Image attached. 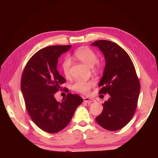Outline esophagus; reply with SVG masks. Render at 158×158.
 <instances>
[{
    "label": "esophagus",
    "instance_id": "esophagus-1",
    "mask_svg": "<svg viewBox=\"0 0 158 158\" xmlns=\"http://www.w3.org/2000/svg\"><path fill=\"white\" fill-rule=\"evenodd\" d=\"M84 102H95V100L92 98H84Z\"/></svg>",
    "mask_w": 158,
    "mask_h": 158
}]
</instances>
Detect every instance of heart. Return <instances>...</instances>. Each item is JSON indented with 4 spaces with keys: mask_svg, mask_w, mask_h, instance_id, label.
<instances>
[{
    "mask_svg": "<svg viewBox=\"0 0 158 158\" xmlns=\"http://www.w3.org/2000/svg\"><path fill=\"white\" fill-rule=\"evenodd\" d=\"M74 56L78 60H81L86 65L92 67L95 64V69L99 70L102 67V63L98 61V56L95 52L87 47L79 48L74 52ZM71 66V60L69 57H66L62 64V69L64 74L68 76L70 74V69ZM95 83L93 80H78L73 85V89L76 92L82 94H88Z\"/></svg>",
    "mask_w": 158,
    "mask_h": 158,
    "instance_id": "obj_1",
    "label": "heart"
}]
</instances>
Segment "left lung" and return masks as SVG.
Segmentation results:
<instances>
[{"label":"left lung","instance_id":"8db88e82","mask_svg":"<svg viewBox=\"0 0 158 158\" xmlns=\"http://www.w3.org/2000/svg\"><path fill=\"white\" fill-rule=\"evenodd\" d=\"M92 45L98 47L106 58L99 94L110 95L102 104V113L95 119L106 130L117 131L125 127L135 114L140 81L131 57L122 47L107 40L95 41Z\"/></svg>","mask_w":158,"mask_h":158}]
</instances>
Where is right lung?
I'll return each mask as SVG.
<instances>
[{
  "mask_svg": "<svg viewBox=\"0 0 158 158\" xmlns=\"http://www.w3.org/2000/svg\"><path fill=\"white\" fill-rule=\"evenodd\" d=\"M70 47L52 45L40 49L27 61L22 74L21 90L28 114L38 127L49 133H56L67 126L83 102L79 95L71 93L61 103L54 96L66 82L56 69L58 59Z\"/></svg>",
  "mask_w": 158,
  "mask_h": 158,
  "instance_id": "right-lung-1",
  "label": "right lung"
}]
</instances>
